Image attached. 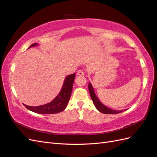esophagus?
Instances as JSON below:
<instances>
[{
  "instance_id": "34e87169",
  "label": "esophagus",
  "mask_w": 157,
  "mask_h": 157,
  "mask_svg": "<svg viewBox=\"0 0 157 157\" xmlns=\"http://www.w3.org/2000/svg\"><path fill=\"white\" fill-rule=\"evenodd\" d=\"M77 75H84V72H83V71L79 70V71H78V72L77 73Z\"/></svg>"
}]
</instances>
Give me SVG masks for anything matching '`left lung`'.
<instances>
[{"label":"left lung","mask_w":157,"mask_h":157,"mask_svg":"<svg viewBox=\"0 0 157 157\" xmlns=\"http://www.w3.org/2000/svg\"><path fill=\"white\" fill-rule=\"evenodd\" d=\"M88 90H89V92L90 97H91L93 103L94 104L95 107L98 109V110L104 114H110V115H113V114H117V113H120L121 112H123L125 111L126 109H123V110H115V109H112L111 108H109L106 107L104 104H103L99 100V99L98 98L96 93L94 92V88L92 86V84L89 82L88 84Z\"/></svg>","instance_id":"8db88e82"}]
</instances>
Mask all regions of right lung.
<instances>
[{
	"mask_svg": "<svg viewBox=\"0 0 157 157\" xmlns=\"http://www.w3.org/2000/svg\"><path fill=\"white\" fill-rule=\"evenodd\" d=\"M39 45V44L38 43H35L31 45L28 49L31 48V47L37 46ZM75 77V73L67 75L65 77L61 91L50 103L36 107L29 106L25 105V104H23V105L31 111L39 114H44V115H46V114H56L63 111L65 110L69 103L71 92H72Z\"/></svg>",
	"mask_w": 157,
	"mask_h": 157,
	"instance_id": "obj_1",
	"label": "right lung"
}]
</instances>
